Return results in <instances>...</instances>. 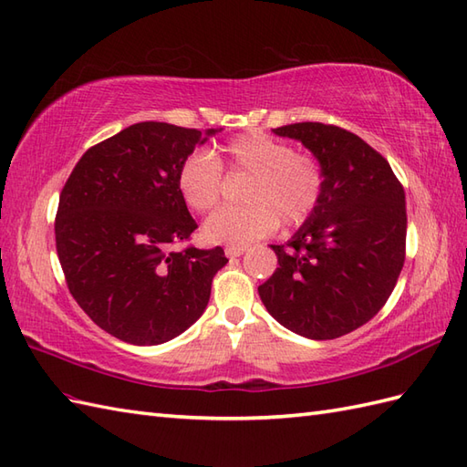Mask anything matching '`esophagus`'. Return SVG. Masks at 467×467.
<instances>
[{"instance_id":"obj_1","label":"esophagus","mask_w":467,"mask_h":467,"mask_svg":"<svg viewBox=\"0 0 467 467\" xmlns=\"http://www.w3.org/2000/svg\"><path fill=\"white\" fill-rule=\"evenodd\" d=\"M244 254H245V247H244V245H227V247H225V255L230 257V259L240 257V255H244Z\"/></svg>"}]
</instances>
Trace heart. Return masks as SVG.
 <instances>
[{
    "label": "heart",
    "mask_w": 467,
    "mask_h": 467,
    "mask_svg": "<svg viewBox=\"0 0 467 467\" xmlns=\"http://www.w3.org/2000/svg\"><path fill=\"white\" fill-rule=\"evenodd\" d=\"M222 162L230 172L252 174L244 190L245 206L223 208L203 223L210 244L247 245L277 230L279 222L301 225L319 208L325 192L321 164L311 154L265 132H245L222 146L220 162L196 152L178 170V192L194 212L218 206L223 190Z\"/></svg>",
    "instance_id": "1"
}]
</instances>
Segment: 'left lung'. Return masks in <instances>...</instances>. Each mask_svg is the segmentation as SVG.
<instances>
[{
	"label": "left lung",
	"mask_w": 467,
	"mask_h": 467,
	"mask_svg": "<svg viewBox=\"0 0 467 467\" xmlns=\"http://www.w3.org/2000/svg\"><path fill=\"white\" fill-rule=\"evenodd\" d=\"M319 161V208L285 245H271L279 267L259 285L269 315L313 340L343 337L377 315L406 257L404 188L372 146L340 127L295 122L273 129Z\"/></svg>",
	"instance_id": "8db88e82"
}]
</instances>
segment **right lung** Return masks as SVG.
Instances as JSON below:
<instances>
[{"label":"right lung","instance_id":"right-lung-1","mask_svg":"<svg viewBox=\"0 0 467 467\" xmlns=\"http://www.w3.org/2000/svg\"><path fill=\"white\" fill-rule=\"evenodd\" d=\"M218 130L139 122L95 144L63 186L55 244L73 299L102 331L162 345L206 311L222 247H186L196 230L178 170Z\"/></svg>","mask_w":467,"mask_h":467}]
</instances>
